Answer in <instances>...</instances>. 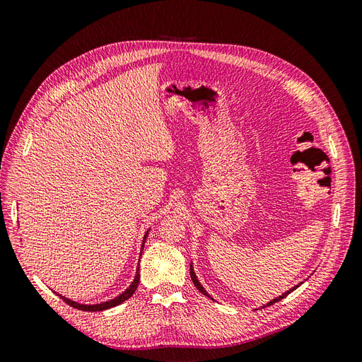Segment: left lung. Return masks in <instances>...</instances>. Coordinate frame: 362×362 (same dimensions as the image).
Here are the masks:
<instances>
[{"instance_id":"left-lung-1","label":"left lung","mask_w":362,"mask_h":362,"mask_svg":"<svg viewBox=\"0 0 362 362\" xmlns=\"http://www.w3.org/2000/svg\"><path fill=\"white\" fill-rule=\"evenodd\" d=\"M190 276H192V281H193V284H194V287H196V288H198V290H199V291H201L202 294H205V296H206V298H210V299H213V298H211V296H210V294H208V293L205 291V288H204V287L201 286V282L198 281V278H196V275H194V272H193V267H192V266H190ZM299 286H300V284H299ZM299 286H296V287L290 288L288 291H286V293H284L282 296H279V298H276V299H273V300H270V302H269L267 305H264V306H270V305H273V303H276V302H279L281 299H284V298H287V294H290V293H291L293 290H296V288H298Z\"/></svg>"}]
</instances>
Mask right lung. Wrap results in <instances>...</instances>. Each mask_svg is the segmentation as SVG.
I'll use <instances>...</instances> for the list:
<instances>
[{"instance_id": "add662e5", "label": "right lung", "mask_w": 362, "mask_h": 362, "mask_svg": "<svg viewBox=\"0 0 362 362\" xmlns=\"http://www.w3.org/2000/svg\"><path fill=\"white\" fill-rule=\"evenodd\" d=\"M146 235H148V233L145 234V237H144V245H145V240H146ZM144 245H141V250H144ZM139 282H140V275H139V269H137V272H136V278H134V281L131 282V286L122 293V294H119L117 298H115V299H112V300H107V302H103V303H96V305H83V303H78V302H74V300H71V299H68V298H64V296H60V298L66 302L68 305H71V306H74V308H76V310H81V311H104V310H108V308H113V306H117V305H120L122 302H125L127 299H129L131 296L134 294V291H136V288H137V286H139Z\"/></svg>"}]
</instances>
